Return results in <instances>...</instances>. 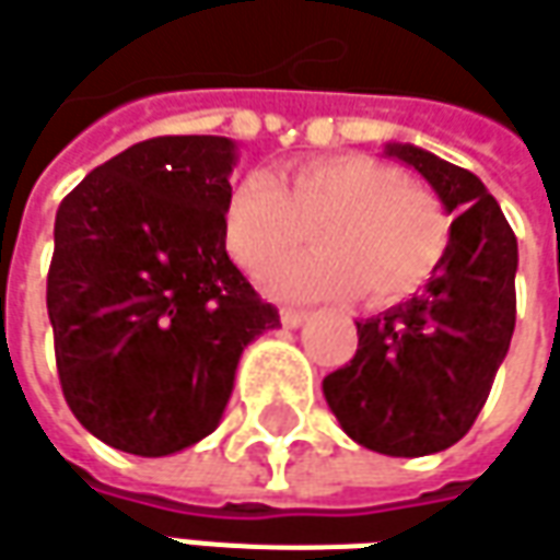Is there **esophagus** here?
<instances>
[{"mask_svg": "<svg viewBox=\"0 0 560 560\" xmlns=\"http://www.w3.org/2000/svg\"><path fill=\"white\" fill-rule=\"evenodd\" d=\"M279 316L284 328H300V325L306 322V313H303V310H281Z\"/></svg>", "mask_w": 560, "mask_h": 560, "instance_id": "esophagus-1", "label": "esophagus"}]
</instances>
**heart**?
Listing matches in <instances>:
<instances>
[{"mask_svg":"<svg viewBox=\"0 0 560 560\" xmlns=\"http://www.w3.org/2000/svg\"><path fill=\"white\" fill-rule=\"evenodd\" d=\"M319 247L283 260L308 229ZM222 238L235 262L266 279L281 300H328L359 291L369 303L412 298L434 279L453 242V217L434 188L369 154L306 158L281 176L247 173L222 210Z\"/></svg>","mask_w":560,"mask_h":560,"instance_id":"heart-1","label":"heart"}]
</instances>
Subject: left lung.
Wrapping results in <instances>:
<instances>
[{"label":"left lung","instance_id":"8db88e82","mask_svg":"<svg viewBox=\"0 0 560 560\" xmlns=\"http://www.w3.org/2000/svg\"><path fill=\"white\" fill-rule=\"evenodd\" d=\"M415 166L455 213L453 242L421 298L357 322V357L322 381L350 440L372 453L431 455L471 431L514 335L517 238L487 185L415 145Z\"/></svg>","mask_w":560,"mask_h":560}]
</instances>
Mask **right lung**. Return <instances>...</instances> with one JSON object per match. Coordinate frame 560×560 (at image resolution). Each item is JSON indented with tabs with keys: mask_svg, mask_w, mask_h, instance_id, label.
Here are the masks:
<instances>
[{
	"mask_svg": "<svg viewBox=\"0 0 560 560\" xmlns=\"http://www.w3.org/2000/svg\"><path fill=\"white\" fill-rule=\"evenodd\" d=\"M235 142L161 136L95 166L55 217L51 335L89 434L161 458L217 431L244 347L279 328L229 260Z\"/></svg>",
	"mask_w": 560,
	"mask_h": 560,
	"instance_id": "add662e5",
	"label": "right lung"
}]
</instances>
